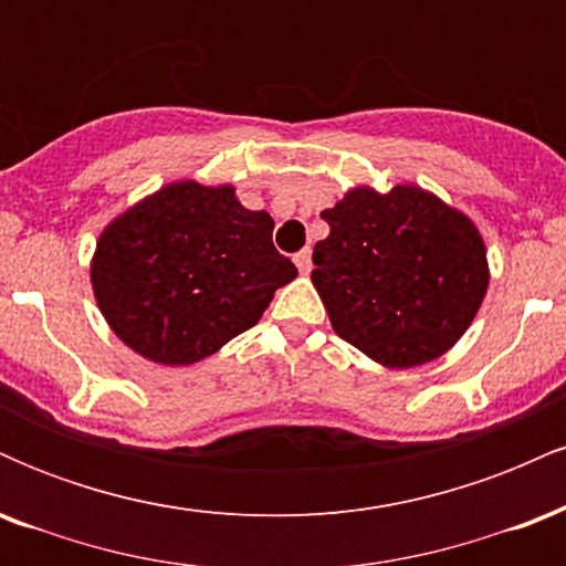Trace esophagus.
<instances>
[{"mask_svg": "<svg viewBox=\"0 0 566 566\" xmlns=\"http://www.w3.org/2000/svg\"><path fill=\"white\" fill-rule=\"evenodd\" d=\"M295 265H297V271H301V274H308V271H311V250H308V247L297 252Z\"/></svg>", "mask_w": 566, "mask_h": 566, "instance_id": "34e87169", "label": "esophagus"}]
</instances>
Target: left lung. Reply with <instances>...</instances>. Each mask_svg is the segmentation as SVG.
I'll return each mask as SVG.
<instances>
[{"instance_id": "8db88e82", "label": "left lung", "mask_w": 566, "mask_h": 566, "mask_svg": "<svg viewBox=\"0 0 566 566\" xmlns=\"http://www.w3.org/2000/svg\"><path fill=\"white\" fill-rule=\"evenodd\" d=\"M311 282L333 329L388 369L447 354L482 308L486 247L458 207L415 184L354 186L322 212Z\"/></svg>"}]
</instances>
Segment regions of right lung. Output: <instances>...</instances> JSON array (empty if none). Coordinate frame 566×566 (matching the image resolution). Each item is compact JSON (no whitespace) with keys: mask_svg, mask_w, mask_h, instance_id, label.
I'll return each mask as SVG.
<instances>
[{"mask_svg":"<svg viewBox=\"0 0 566 566\" xmlns=\"http://www.w3.org/2000/svg\"><path fill=\"white\" fill-rule=\"evenodd\" d=\"M271 231L269 212L242 207L231 184H165L97 237V308L143 359L197 365L255 327L274 292L297 276Z\"/></svg>","mask_w":566,"mask_h":566,"instance_id":"1","label":"right lung"}]
</instances>
